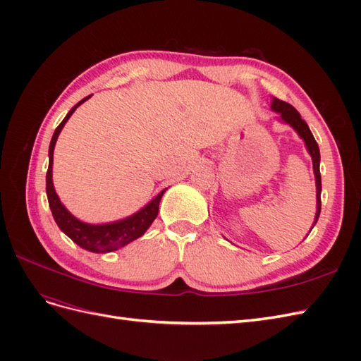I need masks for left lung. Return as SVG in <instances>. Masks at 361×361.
I'll use <instances>...</instances> for the list:
<instances>
[{
	"instance_id": "1",
	"label": "left lung",
	"mask_w": 361,
	"mask_h": 361,
	"mask_svg": "<svg viewBox=\"0 0 361 361\" xmlns=\"http://www.w3.org/2000/svg\"><path fill=\"white\" fill-rule=\"evenodd\" d=\"M271 108H272V111H276V113L280 114V118L283 120V122L290 125L295 130H297L298 135L304 140L305 147H307V152L312 157L314 180H316V215H314V221H313V227H314L316 221H318V218H319V214H321V190H322V185H321V173H319V161H321L319 146H318V143H316V140L312 134V130L309 129L307 123L304 122V120L300 116V113L295 110V108L290 104H288L285 101H280V99H277V97H274V99H272ZM312 228H310V231H312Z\"/></svg>"
}]
</instances>
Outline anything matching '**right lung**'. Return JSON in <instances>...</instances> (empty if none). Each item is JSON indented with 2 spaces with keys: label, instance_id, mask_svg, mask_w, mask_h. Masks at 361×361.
<instances>
[{
  "label": "right lung",
  "instance_id": "1",
  "mask_svg": "<svg viewBox=\"0 0 361 361\" xmlns=\"http://www.w3.org/2000/svg\"><path fill=\"white\" fill-rule=\"evenodd\" d=\"M89 97L90 96L84 97L82 101H80L72 108V110L68 113V116L63 118V122L57 126L56 133L52 135L51 145H49V166L47 171V195H48V203H49L54 220H56L57 226L60 227V231L63 233H66L75 244H78L84 250L93 251V253H110V251L122 248L126 244L133 243L134 239L145 235V232L150 227V224L154 223V220L158 215L159 202L166 190H162L154 200L149 202L143 209H140L134 215L123 218V220L106 223V224L82 223L63 206L56 190H54V183H52L54 147H56L59 134L61 133L63 126L66 125L69 117L73 114L76 108L89 99Z\"/></svg>",
  "mask_w": 361,
  "mask_h": 361
}]
</instances>
